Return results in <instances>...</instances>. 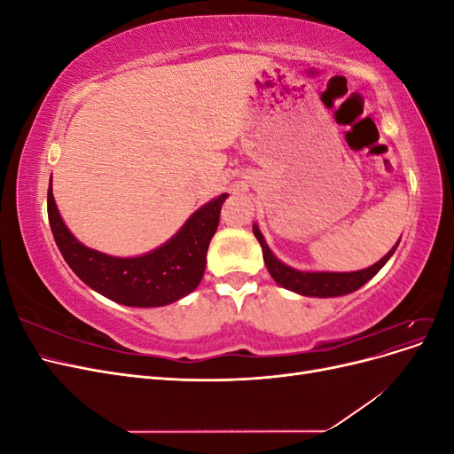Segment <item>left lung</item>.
<instances>
[{
  "label": "left lung",
  "instance_id": "8db88e82",
  "mask_svg": "<svg viewBox=\"0 0 454 454\" xmlns=\"http://www.w3.org/2000/svg\"><path fill=\"white\" fill-rule=\"evenodd\" d=\"M254 235L261 244L267 270L274 278V282H278L282 287H286V290L295 292L299 295H307V297H339V295H347L360 290L365 282H369L384 265H387V261L394 255L397 244H400V240H397L394 248L387 255L367 269L354 270V272H320V270H299L282 263V261L270 252V248L265 242V237L261 235V231L255 223H254Z\"/></svg>",
  "mask_w": 454,
  "mask_h": 454
}]
</instances>
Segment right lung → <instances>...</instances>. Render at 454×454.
Segmentation results:
<instances>
[{
    "mask_svg": "<svg viewBox=\"0 0 454 454\" xmlns=\"http://www.w3.org/2000/svg\"><path fill=\"white\" fill-rule=\"evenodd\" d=\"M227 197L223 193L202 204L172 239L134 257L107 255L81 244L64 223L52 197V184L47 191V212L66 263L94 292L127 307H164L197 290Z\"/></svg>",
    "mask_w": 454,
    "mask_h": 454,
    "instance_id": "right-lung-1",
    "label": "right lung"
}]
</instances>
